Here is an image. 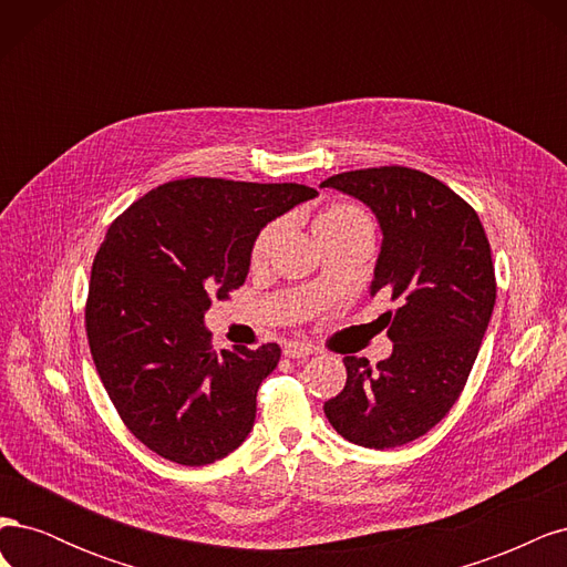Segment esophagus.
I'll return each instance as SVG.
<instances>
[{"mask_svg": "<svg viewBox=\"0 0 567 567\" xmlns=\"http://www.w3.org/2000/svg\"><path fill=\"white\" fill-rule=\"evenodd\" d=\"M312 352H315L312 346H307V342H298V340H290L284 346V354L288 359H307Z\"/></svg>", "mask_w": 567, "mask_h": 567, "instance_id": "esophagus-1", "label": "esophagus"}]
</instances>
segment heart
<instances>
[{"label": "heart", "mask_w": 567, "mask_h": 567, "mask_svg": "<svg viewBox=\"0 0 567 567\" xmlns=\"http://www.w3.org/2000/svg\"><path fill=\"white\" fill-rule=\"evenodd\" d=\"M367 219V215L357 208V205L350 203H336L331 208H326L317 219H315V229L317 227H338V225H350V221H362ZM286 227L284 219L271 221L260 234H257L255 244H252V262H265L269 250L274 248V244L279 241V236Z\"/></svg>", "instance_id": "obj_1"}]
</instances>
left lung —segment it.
Returning a JSON list of instances; mask_svg holds the SVG:
<instances>
[{"instance_id": "obj_1", "label": "left lung", "mask_w": 567, "mask_h": 567, "mask_svg": "<svg viewBox=\"0 0 567 567\" xmlns=\"http://www.w3.org/2000/svg\"><path fill=\"white\" fill-rule=\"evenodd\" d=\"M323 186L375 215L383 241L369 293L400 300L388 312L392 354L375 369L342 359L348 383L323 414L359 447H402L447 416L468 381L496 298L492 250L471 205L419 169H352Z\"/></svg>"}]
</instances>
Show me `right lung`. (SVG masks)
Returning a JSON list of instances; mask_svg holds the SVG:
<instances>
[{
	"mask_svg": "<svg viewBox=\"0 0 567 567\" xmlns=\"http://www.w3.org/2000/svg\"><path fill=\"white\" fill-rule=\"evenodd\" d=\"M319 196L302 184L192 177L132 203L101 244L87 338L99 379L132 435L182 466H205L252 431L277 342L215 352L205 312L244 286L257 234Z\"/></svg>",
	"mask_w": 567,
	"mask_h": 567,
	"instance_id": "right-lung-1",
	"label": "right lung"
}]
</instances>
